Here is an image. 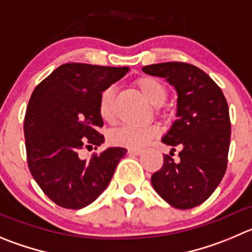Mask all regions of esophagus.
Instances as JSON below:
<instances>
[{"mask_svg":"<svg viewBox=\"0 0 252 252\" xmlns=\"http://www.w3.org/2000/svg\"><path fill=\"white\" fill-rule=\"evenodd\" d=\"M128 153L131 155H139L142 153V149H138V148H129Z\"/></svg>","mask_w":252,"mask_h":252,"instance_id":"esophagus-1","label":"esophagus"}]
</instances>
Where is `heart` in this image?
Returning a JSON list of instances; mask_svg holds the SVG:
<instances>
[{
    "instance_id": "obj_1",
    "label": "heart",
    "mask_w": 252,
    "mask_h": 252,
    "mask_svg": "<svg viewBox=\"0 0 252 252\" xmlns=\"http://www.w3.org/2000/svg\"><path fill=\"white\" fill-rule=\"evenodd\" d=\"M135 86L139 89L143 97L154 107H160L168 97V89L165 84L158 78L150 76L140 77L135 81ZM114 99L115 91L113 87H107L100 93L98 102V112L104 122H113L114 119ZM159 134V128L155 124H148L143 126H122L114 129L109 134L112 144L126 148H140Z\"/></svg>"
}]
</instances>
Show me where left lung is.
<instances>
[{"label": "left lung", "mask_w": 252, "mask_h": 252, "mask_svg": "<svg viewBox=\"0 0 252 252\" xmlns=\"http://www.w3.org/2000/svg\"><path fill=\"white\" fill-rule=\"evenodd\" d=\"M143 70L166 78L178 92V119L161 140L173 149L163 154L152 185L174 208H195L215 191L226 171L231 135L226 98L204 70L189 63H158ZM175 147L181 148L178 162L172 158Z\"/></svg>", "instance_id": "8db88e82"}]
</instances>
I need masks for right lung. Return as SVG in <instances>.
Instances as JSON below:
<instances>
[{
	"mask_svg": "<svg viewBox=\"0 0 252 252\" xmlns=\"http://www.w3.org/2000/svg\"><path fill=\"white\" fill-rule=\"evenodd\" d=\"M128 67L65 63L34 88L25 115V139L31 174L53 203L82 209L93 203L110 183L124 148L93 153L81 150L104 140L98 129L99 95L124 77Z\"/></svg>",
	"mask_w": 252,
	"mask_h": 252,
	"instance_id": "1",
	"label": "right lung"
}]
</instances>
